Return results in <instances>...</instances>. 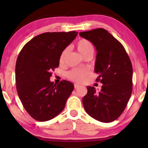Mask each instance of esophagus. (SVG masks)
Returning a JSON list of instances; mask_svg holds the SVG:
<instances>
[{
    "mask_svg": "<svg viewBox=\"0 0 148 148\" xmlns=\"http://www.w3.org/2000/svg\"><path fill=\"white\" fill-rule=\"evenodd\" d=\"M74 87H75V89H77V88H79L80 86H79V85L75 84H74Z\"/></svg>",
    "mask_w": 148,
    "mask_h": 148,
    "instance_id": "esophagus-1",
    "label": "esophagus"
}]
</instances>
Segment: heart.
I'll list each match as a JSON object with an SVG mask.
<instances>
[{"label":"heart","instance_id":"b5f03b06","mask_svg":"<svg viewBox=\"0 0 148 148\" xmlns=\"http://www.w3.org/2000/svg\"><path fill=\"white\" fill-rule=\"evenodd\" d=\"M76 46L78 51L84 57L88 54H93L94 53V46L92 42L88 40L84 39V38L80 39L77 42ZM67 53L68 48H65L62 50L59 58V62L60 63H62L64 61ZM90 71L88 69H73L68 72L67 77L73 82L82 84L85 82L87 76L90 74Z\"/></svg>","mask_w":148,"mask_h":148}]
</instances>
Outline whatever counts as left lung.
Returning <instances> with one entry per match:
<instances>
[{"label": "left lung", "instance_id": "obj_1", "mask_svg": "<svg viewBox=\"0 0 148 148\" xmlns=\"http://www.w3.org/2000/svg\"><path fill=\"white\" fill-rule=\"evenodd\" d=\"M96 48L95 73L102 84L97 92L88 86L83 104L88 114L100 122L110 123L118 119L126 108L132 93L133 67L125 48L107 30L98 28L80 32Z\"/></svg>", "mask_w": 148, "mask_h": 148}]
</instances>
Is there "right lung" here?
<instances>
[{
  "mask_svg": "<svg viewBox=\"0 0 148 148\" xmlns=\"http://www.w3.org/2000/svg\"><path fill=\"white\" fill-rule=\"evenodd\" d=\"M78 32H46L27 42L15 65L16 88L24 108L32 118L47 121L60 114L74 89L72 83L50 81L52 71L59 66L62 50Z\"/></svg>",
  "mask_w": 148,
  "mask_h": 148,
  "instance_id": "1",
  "label": "right lung"
}]
</instances>
